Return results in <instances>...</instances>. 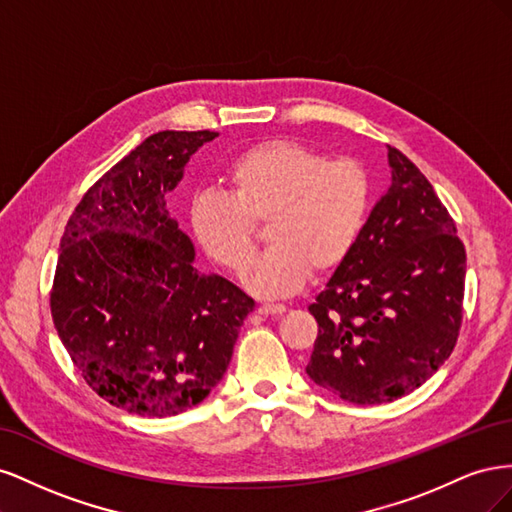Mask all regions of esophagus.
Masks as SVG:
<instances>
[{
	"label": "esophagus",
	"mask_w": 512,
	"mask_h": 512,
	"mask_svg": "<svg viewBox=\"0 0 512 512\" xmlns=\"http://www.w3.org/2000/svg\"><path fill=\"white\" fill-rule=\"evenodd\" d=\"M286 312L284 305H277V303H262L258 307V314L260 316H280Z\"/></svg>",
	"instance_id": "34e87169"
}]
</instances>
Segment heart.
Wrapping results in <instances>:
<instances>
[{"label":"heart","mask_w":512,"mask_h":512,"mask_svg":"<svg viewBox=\"0 0 512 512\" xmlns=\"http://www.w3.org/2000/svg\"><path fill=\"white\" fill-rule=\"evenodd\" d=\"M226 185L228 192L194 194L192 235L220 267L243 273L256 250V226L267 224L271 247L245 275L262 297H286L312 271L327 275L342 267L363 235L374 196L361 162L329 160L286 138L245 149L226 168Z\"/></svg>","instance_id":"1"}]
</instances>
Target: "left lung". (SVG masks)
Masks as SVG:
<instances>
[{"label":"left lung","mask_w":512,"mask_h":512,"mask_svg":"<svg viewBox=\"0 0 512 512\" xmlns=\"http://www.w3.org/2000/svg\"><path fill=\"white\" fill-rule=\"evenodd\" d=\"M393 183L350 258L309 314L318 337L305 371L352 404L418 389L451 356L463 318L466 247L433 185L389 147Z\"/></svg>","instance_id":"obj_1"}]
</instances>
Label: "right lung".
I'll return each instance as SVG.
<instances>
[{"mask_svg": "<svg viewBox=\"0 0 512 512\" xmlns=\"http://www.w3.org/2000/svg\"><path fill=\"white\" fill-rule=\"evenodd\" d=\"M218 132L164 130L91 185L59 241L51 314L85 382L111 406L164 418L226 374L254 299L194 269L166 196Z\"/></svg>", "mask_w": 512, "mask_h": 512, "instance_id": "add662e5", "label": "right lung"}]
</instances>
